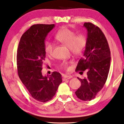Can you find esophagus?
<instances>
[{
  "label": "esophagus",
  "instance_id": "1",
  "mask_svg": "<svg viewBox=\"0 0 124 124\" xmlns=\"http://www.w3.org/2000/svg\"><path fill=\"white\" fill-rule=\"evenodd\" d=\"M72 78V76H70V75H65L63 77V79H70V78Z\"/></svg>",
  "mask_w": 124,
  "mask_h": 124
}]
</instances>
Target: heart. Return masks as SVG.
I'll use <instances>...</instances> for the list:
<instances>
[{
    "label": "heart",
    "mask_w": 124,
    "mask_h": 124,
    "mask_svg": "<svg viewBox=\"0 0 124 124\" xmlns=\"http://www.w3.org/2000/svg\"><path fill=\"white\" fill-rule=\"evenodd\" d=\"M55 38L57 40L69 47L73 54L78 56L82 54L87 45V38L83 34L76 35L74 31L68 28H63L58 31ZM54 45L51 41H47L45 44V52L48 55H51L54 51ZM61 68H68V63L63 62L60 64Z\"/></svg>",
    "instance_id": "obj_1"
}]
</instances>
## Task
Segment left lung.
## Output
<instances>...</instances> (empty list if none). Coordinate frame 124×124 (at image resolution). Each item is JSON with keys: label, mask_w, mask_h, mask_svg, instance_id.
<instances>
[{"label": "left lung", "mask_w": 124, "mask_h": 124, "mask_svg": "<svg viewBox=\"0 0 124 124\" xmlns=\"http://www.w3.org/2000/svg\"><path fill=\"white\" fill-rule=\"evenodd\" d=\"M87 30V45L83 57L80 59L76 71L80 74L87 72V77L78 79L81 85L75 92L79 99L90 101L101 91L107 81L110 66L109 46L104 33L91 23L83 25Z\"/></svg>", "instance_id": "obj_1"}]
</instances>
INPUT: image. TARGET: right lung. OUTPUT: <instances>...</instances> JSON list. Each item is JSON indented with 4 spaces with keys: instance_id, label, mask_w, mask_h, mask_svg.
<instances>
[{
    "instance_id": "add662e5",
    "label": "right lung",
    "mask_w": 124,
    "mask_h": 124,
    "mask_svg": "<svg viewBox=\"0 0 124 124\" xmlns=\"http://www.w3.org/2000/svg\"><path fill=\"white\" fill-rule=\"evenodd\" d=\"M54 27V24L31 26L21 36L17 51V70L20 79L31 97L42 103L52 99L62 81L59 72H52L50 76L42 74L46 56L45 40Z\"/></svg>"
}]
</instances>
